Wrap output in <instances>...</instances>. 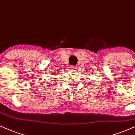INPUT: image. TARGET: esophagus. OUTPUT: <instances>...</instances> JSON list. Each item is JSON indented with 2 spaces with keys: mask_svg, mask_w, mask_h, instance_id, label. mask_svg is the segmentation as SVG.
<instances>
[{
  "mask_svg": "<svg viewBox=\"0 0 135 135\" xmlns=\"http://www.w3.org/2000/svg\"><path fill=\"white\" fill-rule=\"evenodd\" d=\"M71 69H73V71H75V69H76V66H72L71 67Z\"/></svg>",
  "mask_w": 135,
  "mask_h": 135,
  "instance_id": "esophagus-1",
  "label": "esophagus"
}]
</instances>
